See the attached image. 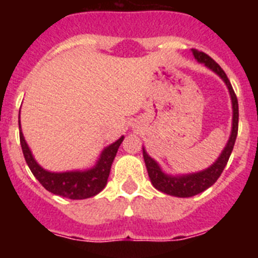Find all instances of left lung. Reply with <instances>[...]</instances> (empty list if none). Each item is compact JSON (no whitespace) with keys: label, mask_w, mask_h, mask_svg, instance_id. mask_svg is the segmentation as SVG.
I'll list each match as a JSON object with an SVG mask.
<instances>
[{"label":"left lung","mask_w":258,"mask_h":258,"mask_svg":"<svg viewBox=\"0 0 258 258\" xmlns=\"http://www.w3.org/2000/svg\"><path fill=\"white\" fill-rule=\"evenodd\" d=\"M192 54L199 63L206 64L209 70H212L214 74H217L221 79L223 80V83L226 84L227 89H229L230 97H231V104H232V127L231 134L227 141L226 146L218 159L212 164L209 168L202 170L198 173H191V174H182V175H170L166 174L161 170L159 164L150 156L146 150L143 149V159H145L146 168L149 172V177L151 179V183L154 184V187L156 190L161 191L164 194L172 195V197L177 198H190L194 195L206 191L209 188L214 182L220 178L221 173L223 172L225 166H226L229 157L231 155L234 145H235L236 136H238V122H239V107H238V99L234 93L230 80L227 79L225 71L220 67V66L213 60L209 55H207L206 52L199 51L197 49H192Z\"/></svg>","instance_id":"left-lung-1"}]
</instances>
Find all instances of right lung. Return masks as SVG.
Instances as JSON below:
<instances>
[{
    "mask_svg": "<svg viewBox=\"0 0 258 258\" xmlns=\"http://www.w3.org/2000/svg\"><path fill=\"white\" fill-rule=\"evenodd\" d=\"M19 136L24 159H26L31 172L38 179V182L51 194L74 200L88 199V198L94 197L103 190L104 186L107 184L109 170H111V165L113 163L116 152L124 141V137H120L112 145L107 146L106 149L102 151L97 164L90 169L54 173L49 172L41 165H38L33 155H32L31 150H29L28 145H27L26 140H24L22 131L19 132Z\"/></svg>",
    "mask_w": 258,
    "mask_h": 258,
    "instance_id": "add662e5",
    "label": "right lung"
}]
</instances>
